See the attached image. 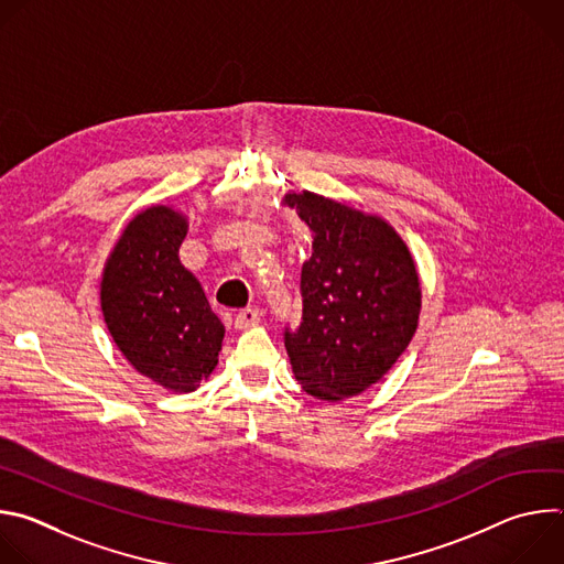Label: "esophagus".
Wrapping results in <instances>:
<instances>
[{
	"label": "esophagus",
	"instance_id": "esophagus-1",
	"mask_svg": "<svg viewBox=\"0 0 564 564\" xmlns=\"http://www.w3.org/2000/svg\"><path fill=\"white\" fill-rule=\"evenodd\" d=\"M259 321H261V312H259L257 307H246V310H240V312L234 316V326H236L238 330H248V328L257 326Z\"/></svg>",
	"mask_w": 564,
	"mask_h": 564
}]
</instances>
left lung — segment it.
<instances>
[{
	"label": "left lung",
	"instance_id": "8db88e82",
	"mask_svg": "<svg viewBox=\"0 0 564 564\" xmlns=\"http://www.w3.org/2000/svg\"><path fill=\"white\" fill-rule=\"evenodd\" d=\"M283 205L312 231V257L301 270L303 321L285 333L294 379L324 401L361 394L394 366L420 326L415 259L379 214L307 189H290Z\"/></svg>",
	"mask_w": 564,
	"mask_h": 564
}]
</instances>
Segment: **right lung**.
Returning <instances> with one entry per match:
<instances>
[{"label":"right lung","instance_id":"obj_1","mask_svg":"<svg viewBox=\"0 0 564 564\" xmlns=\"http://www.w3.org/2000/svg\"><path fill=\"white\" fill-rule=\"evenodd\" d=\"M187 214L149 205L122 229L100 279L107 330L135 372L170 392H194L212 375L225 326L200 281L181 263Z\"/></svg>","mask_w":564,"mask_h":564}]
</instances>
